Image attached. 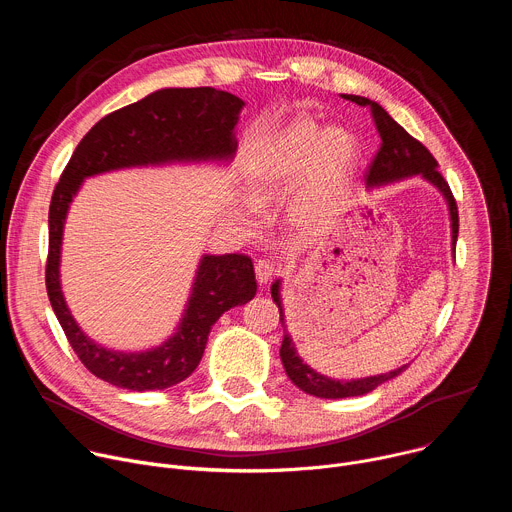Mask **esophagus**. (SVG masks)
Segmentation results:
<instances>
[{
	"mask_svg": "<svg viewBox=\"0 0 512 512\" xmlns=\"http://www.w3.org/2000/svg\"><path fill=\"white\" fill-rule=\"evenodd\" d=\"M277 273H279V267L271 259H259L255 263V275H257L259 283H269Z\"/></svg>",
	"mask_w": 512,
	"mask_h": 512,
	"instance_id": "esophagus-1",
	"label": "esophagus"
}]
</instances>
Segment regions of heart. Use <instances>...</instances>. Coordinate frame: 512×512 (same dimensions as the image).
I'll return each instance as SVG.
<instances>
[{"instance_id": "obj_1", "label": "heart", "mask_w": 512, "mask_h": 512, "mask_svg": "<svg viewBox=\"0 0 512 512\" xmlns=\"http://www.w3.org/2000/svg\"><path fill=\"white\" fill-rule=\"evenodd\" d=\"M356 148L348 133L326 131L310 119L291 123L249 170V192L256 204L269 202L275 194L289 188L310 172L294 200V214L300 223L312 225L330 208L340 194ZM249 212L255 205L249 204Z\"/></svg>"}]
</instances>
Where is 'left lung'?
Here are the masks:
<instances>
[{
	"label": "left lung",
	"mask_w": 512,
	"mask_h": 512,
	"mask_svg": "<svg viewBox=\"0 0 512 512\" xmlns=\"http://www.w3.org/2000/svg\"><path fill=\"white\" fill-rule=\"evenodd\" d=\"M344 99L371 109V117L375 121V127L381 135V148L375 154L373 162L369 164L367 174H364V180H367L369 186H377V184H385V182H393L399 178H407L413 174H421L423 178H427L429 182H433L437 188L444 192V196L448 198L450 204V214H452V241L456 245L458 241V204L456 198L450 190V184L446 182V178L437 170V162L435 158L429 154V150L425 145L415 139L413 135H409L379 103L364 99L358 95H344ZM456 249V247H454ZM271 298L279 308V320L281 326L283 322V310H281V300H279V281H275L271 285ZM283 369L287 373V377L291 379L296 387H300L304 393H310L314 397H322V399H344V397H356V395H364L373 389H377L379 385H383L385 381L397 377L399 373H403L407 367H401L393 373H385L379 377H367V379H356V381H332L328 377L318 375L316 371H312L308 364L302 362V358L296 354L294 342H291L289 334H283V342H281V350H279Z\"/></svg>",
	"instance_id": "obj_1"
}]
</instances>
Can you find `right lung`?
I'll return each mask as SVG.
<instances>
[{
  "instance_id": "add662e5",
  "label": "right lung",
  "mask_w": 512,
  "mask_h": 512,
  "mask_svg": "<svg viewBox=\"0 0 512 512\" xmlns=\"http://www.w3.org/2000/svg\"><path fill=\"white\" fill-rule=\"evenodd\" d=\"M243 101L212 87L162 89L105 115L72 152L52 192L48 212L46 291L50 306L79 360L99 379L131 391L168 389L194 373L212 324L227 310L257 294L253 261L247 255H206L178 332L160 348L123 354L89 340L72 320L58 281L64 216L87 176L107 170L233 156V129Z\"/></svg>"
}]
</instances>
